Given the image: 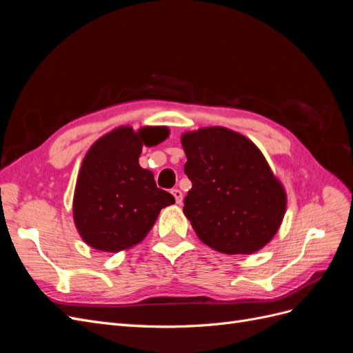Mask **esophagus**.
<instances>
[{
    "instance_id": "esophagus-1",
    "label": "esophagus",
    "mask_w": 353,
    "mask_h": 353,
    "mask_svg": "<svg viewBox=\"0 0 353 353\" xmlns=\"http://www.w3.org/2000/svg\"><path fill=\"white\" fill-rule=\"evenodd\" d=\"M172 194H174V197H175L178 205H181V203H183V193H181V190L174 188V190H172Z\"/></svg>"
}]
</instances>
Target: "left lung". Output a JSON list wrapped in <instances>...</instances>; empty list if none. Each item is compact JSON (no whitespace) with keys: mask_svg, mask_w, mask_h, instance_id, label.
Segmentation results:
<instances>
[{"mask_svg":"<svg viewBox=\"0 0 353 353\" xmlns=\"http://www.w3.org/2000/svg\"><path fill=\"white\" fill-rule=\"evenodd\" d=\"M191 190L184 215L197 237L225 254H252L279 231L287 194L248 137L223 126L181 137Z\"/></svg>","mask_w":353,"mask_h":353,"instance_id":"obj_1","label":"left lung"}]
</instances>
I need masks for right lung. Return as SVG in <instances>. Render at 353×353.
Masks as SVG:
<instances>
[{
    "label": "right lung",
    "instance_id": "obj_1",
    "mask_svg": "<svg viewBox=\"0 0 353 353\" xmlns=\"http://www.w3.org/2000/svg\"><path fill=\"white\" fill-rule=\"evenodd\" d=\"M168 135L166 126H119L90 147L74 187L73 221L91 248L109 253L132 248L160 210L174 205V196L157 188L153 174L138 163L144 145H157Z\"/></svg>",
    "mask_w": 353,
    "mask_h": 353
}]
</instances>
